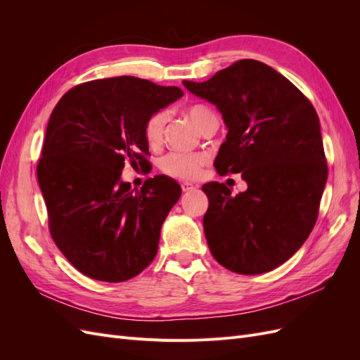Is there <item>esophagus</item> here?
I'll return each mask as SVG.
<instances>
[{
    "mask_svg": "<svg viewBox=\"0 0 360 360\" xmlns=\"http://www.w3.org/2000/svg\"><path fill=\"white\" fill-rule=\"evenodd\" d=\"M195 189H197V186H193L192 183H188V181L181 183V191L183 192H191V191H195Z\"/></svg>",
    "mask_w": 360,
    "mask_h": 360,
    "instance_id": "34e87169",
    "label": "esophagus"
}]
</instances>
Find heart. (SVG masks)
Masks as SVG:
<instances>
[{
  "label": "heart",
  "instance_id": "1",
  "mask_svg": "<svg viewBox=\"0 0 360 360\" xmlns=\"http://www.w3.org/2000/svg\"><path fill=\"white\" fill-rule=\"evenodd\" d=\"M188 117L198 130L204 126L209 118H213V112L205 106L195 105L188 110ZM167 114L163 111L155 112L144 124V138L151 148H158L163 143V132H165ZM209 156L204 153H169L160 160V169L171 177L181 180H195L201 176V171Z\"/></svg>",
  "mask_w": 360,
  "mask_h": 360
}]
</instances>
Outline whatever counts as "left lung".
I'll list each match as a JSON object with an SVG mask.
<instances>
[{"instance_id":"8db88e82","label":"left lung","mask_w":360,"mask_h":360,"mask_svg":"<svg viewBox=\"0 0 360 360\" xmlns=\"http://www.w3.org/2000/svg\"><path fill=\"white\" fill-rule=\"evenodd\" d=\"M213 103L228 129L216 171L242 172L248 189L202 186V225L214 259L240 275H259L297 252L317 222L328 165L320 120L296 85L257 60H240L204 82L183 81Z\"/></svg>"}]
</instances>
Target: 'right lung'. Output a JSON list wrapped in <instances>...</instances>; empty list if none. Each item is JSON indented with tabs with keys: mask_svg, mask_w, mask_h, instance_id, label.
<instances>
[{
	"mask_svg": "<svg viewBox=\"0 0 360 360\" xmlns=\"http://www.w3.org/2000/svg\"><path fill=\"white\" fill-rule=\"evenodd\" d=\"M181 96L179 86L117 76L76 85L53 108L37 180L53 242L85 276L123 282L156 257L181 188L156 176L130 189L122 171L127 160L147 162L146 122Z\"/></svg>",
	"mask_w": 360,
	"mask_h": 360,
	"instance_id": "1",
	"label": "right lung"
}]
</instances>
